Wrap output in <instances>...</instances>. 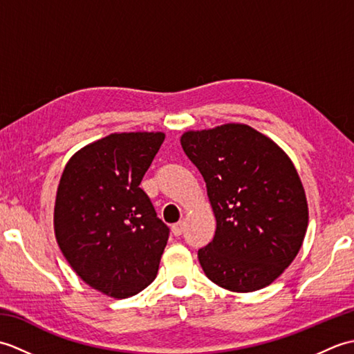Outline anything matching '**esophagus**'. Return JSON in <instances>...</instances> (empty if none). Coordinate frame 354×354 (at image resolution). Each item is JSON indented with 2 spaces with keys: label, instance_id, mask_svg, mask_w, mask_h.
Listing matches in <instances>:
<instances>
[{
  "label": "esophagus",
  "instance_id": "obj_1",
  "mask_svg": "<svg viewBox=\"0 0 354 354\" xmlns=\"http://www.w3.org/2000/svg\"><path fill=\"white\" fill-rule=\"evenodd\" d=\"M184 227H185V223H184L183 221L178 222V223H175V225H173V227H171V232H173V234H175V236H181L183 232H184Z\"/></svg>",
  "mask_w": 354,
  "mask_h": 354
}]
</instances>
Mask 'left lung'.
<instances>
[{"instance_id":"obj_1","label":"left lung","mask_w":354,"mask_h":354,"mask_svg":"<svg viewBox=\"0 0 354 354\" xmlns=\"http://www.w3.org/2000/svg\"><path fill=\"white\" fill-rule=\"evenodd\" d=\"M181 146L204 178L216 217L214 239L198 251L205 275L231 292L266 288L297 257L309 223L295 165L242 123L187 131Z\"/></svg>"}]
</instances>
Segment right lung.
<instances>
[{
    "mask_svg": "<svg viewBox=\"0 0 354 354\" xmlns=\"http://www.w3.org/2000/svg\"><path fill=\"white\" fill-rule=\"evenodd\" d=\"M164 132H122L89 142L62 171L55 201V236L74 272L112 298L152 283L169 240L141 179Z\"/></svg>",
    "mask_w": 354,
    "mask_h": 354,
    "instance_id": "right-lung-1",
    "label": "right lung"
}]
</instances>
